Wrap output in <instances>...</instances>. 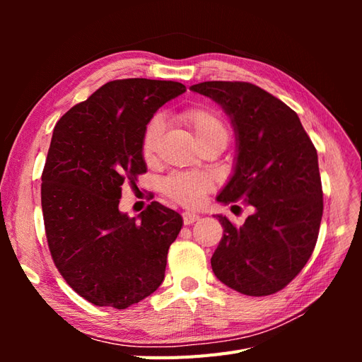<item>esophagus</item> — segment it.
Wrapping results in <instances>:
<instances>
[{"label": "esophagus", "mask_w": 362, "mask_h": 362, "mask_svg": "<svg viewBox=\"0 0 362 362\" xmlns=\"http://www.w3.org/2000/svg\"><path fill=\"white\" fill-rule=\"evenodd\" d=\"M201 218L199 214L196 213H192V211H184L182 213V221H184V225H192L194 222H198Z\"/></svg>", "instance_id": "1"}]
</instances>
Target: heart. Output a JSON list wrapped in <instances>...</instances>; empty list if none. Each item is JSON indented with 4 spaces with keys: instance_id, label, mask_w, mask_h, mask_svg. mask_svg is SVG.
I'll list each match as a JSON object with an SVG mask.
<instances>
[{
    "instance_id": "1",
    "label": "heart",
    "mask_w": 362,
    "mask_h": 362,
    "mask_svg": "<svg viewBox=\"0 0 362 362\" xmlns=\"http://www.w3.org/2000/svg\"><path fill=\"white\" fill-rule=\"evenodd\" d=\"M178 120L187 127L199 146L206 144H218L226 145L229 139V129L214 110L208 107H193L187 108L178 115ZM163 133L161 119H151L141 137V157L146 163L154 161L158 141ZM213 190V181L205 173L196 172H178L172 173L161 181V192L185 206H198L202 204L205 194Z\"/></svg>"
}]
</instances>
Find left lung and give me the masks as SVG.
<instances>
[{"label":"left lung","mask_w":362,"mask_h":362,"mask_svg":"<svg viewBox=\"0 0 362 362\" xmlns=\"http://www.w3.org/2000/svg\"><path fill=\"white\" fill-rule=\"evenodd\" d=\"M190 90L211 98L234 127V173L217 202L254 206L240 228L217 216L223 237L211 257L214 275L242 294L276 293L299 275L319 237L317 151L296 112L255 84L205 81Z\"/></svg>","instance_id":"1"}]
</instances>
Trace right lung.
<instances>
[{"mask_svg": "<svg viewBox=\"0 0 362 362\" xmlns=\"http://www.w3.org/2000/svg\"><path fill=\"white\" fill-rule=\"evenodd\" d=\"M184 92L177 81H108L54 127L40 192L47 240L60 275L93 305L125 310L164 279L182 217L156 201L129 217L119 199L146 172L148 122Z\"/></svg>", "mask_w": 362, "mask_h": 362, "instance_id": "add662e5", "label": "right lung"}]
</instances>
